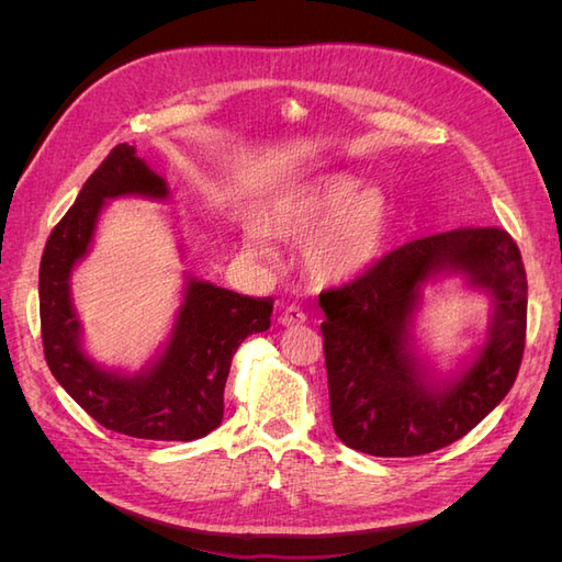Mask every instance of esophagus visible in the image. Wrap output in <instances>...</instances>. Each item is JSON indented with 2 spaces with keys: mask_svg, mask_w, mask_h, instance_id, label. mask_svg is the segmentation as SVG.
Returning <instances> with one entry per match:
<instances>
[{
  "mask_svg": "<svg viewBox=\"0 0 562 562\" xmlns=\"http://www.w3.org/2000/svg\"><path fill=\"white\" fill-rule=\"evenodd\" d=\"M304 321H307V316H304V312L300 307H295V304H291V307H285L281 312V316H279V323H281V326H285V328L300 326V323H304Z\"/></svg>",
  "mask_w": 562,
  "mask_h": 562,
  "instance_id": "1",
  "label": "esophagus"
}]
</instances>
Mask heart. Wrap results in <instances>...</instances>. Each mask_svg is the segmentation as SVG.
Instances as JSON below:
<instances>
[{"instance_id":"heart-1","label":"heart","mask_w":562,"mask_h":562,"mask_svg":"<svg viewBox=\"0 0 562 562\" xmlns=\"http://www.w3.org/2000/svg\"><path fill=\"white\" fill-rule=\"evenodd\" d=\"M265 220L281 239L297 244L310 239L304 255L321 279L363 274L384 258L391 239L384 199L345 171L318 176L281 194ZM244 246L255 258L277 262V250L260 225L244 227Z\"/></svg>"}]
</instances>
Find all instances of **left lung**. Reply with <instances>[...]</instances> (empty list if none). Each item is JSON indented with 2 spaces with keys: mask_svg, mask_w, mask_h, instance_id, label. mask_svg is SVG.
<instances>
[{
  "mask_svg": "<svg viewBox=\"0 0 562 562\" xmlns=\"http://www.w3.org/2000/svg\"><path fill=\"white\" fill-rule=\"evenodd\" d=\"M462 276L491 297V323L474 356L448 376L414 342L423 288ZM330 417L337 438L372 457L446 448L487 417L514 386L527 326L520 250L499 227L424 236L386 252L363 274L318 295Z\"/></svg>",
  "mask_w": 562,
  "mask_h": 562,
  "instance_id": "1",
  "label": "left lung"
}]
</instances>
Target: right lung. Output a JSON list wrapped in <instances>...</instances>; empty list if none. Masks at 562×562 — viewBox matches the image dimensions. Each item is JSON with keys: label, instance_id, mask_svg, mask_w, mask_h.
Masks as SVG:
<instances>
[{"label": "right lung", "instance_id": "right-lung-1", "mask_svg": "<svg viewBox=\"0 0 562 562\" xmlns=\"http://www.w3.org/2000/svg\"><path fill=\"white\" fill-rule=\"evenodd\" d=\"M168 201L166 180L133 145H116L83 182L72 209L50 232L40 265V316L46 363L58 384L98 424L147 440H196L220 427L232 356L269 328L271 297H246L184 274L173 328L155 359L128 372L93 361L72 302V271L91 252L108 201Z\"/></svg>", "mask_w": 562, "mask_h": 562}]
</instances>
